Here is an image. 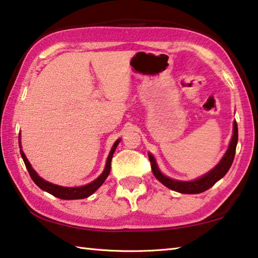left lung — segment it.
<instances>
[{
    "label": "left lung",
    "instance_id": "left-lung-1",
    "mask_svg": "<svg viewBox=\"0 0 258 258\" xmlns=\"http://www.w3.org/2000/svg\"><path fill=\"white\" fill-rule=\"evenodd\" d=\"M237 143H238V125H237V121L234 120L233 135H232V139H231L229 149L226 150L225 155L223 156V158L221 159L220 163H218L215 167L212 169V171H209L207 174H205L204 176L194 181L173 180V178H169L168 176H165L164 174L159 171L154 156L149 154L152 173H154V175L156 176L157 180L163 183L165 186L169 187L171 190L181 192V194H187V195L200 194V192H204L208 190L209 187H212L218 180H221V178L228 173L231 165L233 163Z\"/></svg>",
    "mask_w": 258,
    "mask_h": 258
}]
</instances>
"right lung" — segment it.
Returning a JSON list of instances; mask_svg holds the SVG:
<instances>
[{
    "instance_id": "obj_1",
    "label": "right lung",
    "mask_w": 258,
    "mask_h": 258,
    "mask_svg": "<svg viewBox=\"0 0 258 258\" xmlns=\"http://www.w3.org/2000/svg\"><path fill=\"white\" fill-rule=\"evenodd\" d=\"M119 142H120V139H118L115 143H113V146L110 150V154H109V156H108L106 167H104L101 175H100L98 178H95L93 182L89 183V184L83 185V186H76V187L60 186V185L53 184V183H50L45 180H43V178L41 176H38V174L34 171L32 165H30L28 159L26 158L24 151L21 149H20V155H21V157H23V160L26 165V168H27V171L29 173L30 177H32V180L35 182V184H36L37 186H40L42 190L49 192V194L54 196V197H56V198L64 199V200L84 199V198L90 197L92 194H94V192L102 185V183L106 181V178L108 177L109 173H110L111 159H112L113 152H115L116 148H117V146H118ZM19 143H20V137H19Z\"/></svg>"
}]
</instances>
